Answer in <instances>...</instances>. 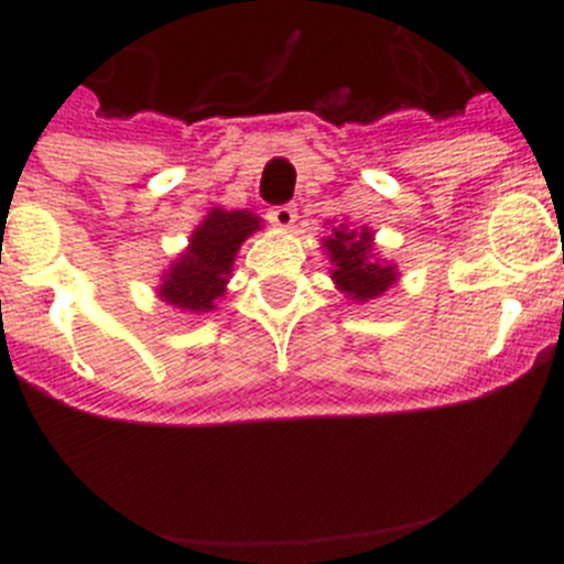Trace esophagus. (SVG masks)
Here are the masks:
<instances>
[{
  "label": "esophagus",
  "mask_w": 564,
  "mask_h": 564,
  "mask_svg": "<svg viewBox=\"0 0 564 564\" xmlns=\"http://www.w3.org/2000/svg\"><path fill=\"white\" fill-rule=\"evenodd\" d=\"M268 220L276 228H291L296 223V208L293 206H273L268 208Z\"/></svg>",
  "instance_id": "obj_1"
}]
</instances>
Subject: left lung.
Here are the masks:
<instances>
[{
	"label": "left lung",
	"mask_w": 564,
	"mask_h": 564,
	"mask_svg": "<svg viewBox=\"0 0 564 564\" xmlns=\"http://www.w3.org/2000/svg\"><path fill=\"white\" fill-rule=\"evenodd\" d=\"M325 251L330 253V276L336 288L356 302L381 296L387 288L395 285V265L381 262L372 253L370 228H347L341 223L325 239Z\"/></svg>",
	"instance_id": "left-lung-1"
}]
</instances>
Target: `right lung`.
<instances>
[{
  "instance_id": "add662e5",
  "label": "right lung",
  "mask_w": 564,
  "mask_h": 564,
  "mask_svg": "<svg viewBox=\"0 0 564 564\" xmlns=\"http://www.w3.org/2000/svg\"><path fill=\"white\" fill-rule=\"evenodd\" d=\"M257 228L259 217L253 212L212 208L194 228L186 251L163 273V285L158 288L163 302L183 313L214 311V302L226 293L239 246Z\"/></svg>"
}]
</instances>
